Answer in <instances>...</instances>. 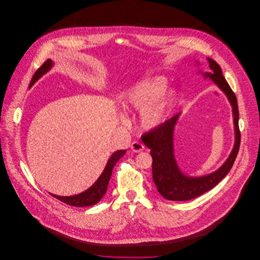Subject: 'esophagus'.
<instances>
[{"mask_svg":"<svg viewBox=\"0 0 260 260\" xmlns=\"http://www.w3.org/2000/svg\"><path fill=\"white\" fill-rule=\"evenodd\" d=\"M131 148H132V150H133V151H135V152H139V151L143 150L144 145H143L140 141L135 140V141H133V142L131 143Z\"/></svg>","mask_w":260,"mask_h":260,"instance_id":"1","label":"esophagus"}]
</instances>
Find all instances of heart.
Listing matches in <instances>:
<instances>
[{"label":"heart","instance_id":"heart-1","mask_svg":"<svg viewBox=\"0 0 260 260\" xmlns=\"http://www.w3.org/2000/svg\"><path fill=\"white\" fill-rule=\"evenodd\" d=\"M167 82L164 78H149L134 84L124 95L127 107L141 111V124L144 128H153L159 125L166 114L169 98L160 97L165 91Z\"/></svg>","mask_w":260,"mask_h":260}]
</instances>
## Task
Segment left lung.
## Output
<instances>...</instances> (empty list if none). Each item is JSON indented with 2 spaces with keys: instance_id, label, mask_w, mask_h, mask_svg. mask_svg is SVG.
Returning a JSON list of instances; mask_svg holds the SVG:
<instances>
[{
  "instance_id": "8db88e82",
  "label": "left lung",
  "mask_w": 260,
  "mask_h": 260,
  "mask_svg": "<svg viewBox=\"0 0 260 260\" xmlns=\"http://www.w3.org/2000/svg\"><path fill=\"white\" fill-rule=\"evenodd\" d=\"M211 73H206L214 83L225 93L233 106L234 123L236 130V142L234 149L226 162L214 173L203 177H188L178 169L173 154V130L178 116L164 122L141 136L144 144L150 149L152 157V179L158 191L170 201H188L217 185L230 172L238 155L241 132L239 128V108L237 97L225 81L220 67L211 58H208Z\"/></svg>"
}]
</instances>
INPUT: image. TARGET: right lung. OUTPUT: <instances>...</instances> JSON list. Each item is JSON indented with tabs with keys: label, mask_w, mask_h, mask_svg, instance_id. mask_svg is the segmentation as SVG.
Segmentation results:
<instances>
[{
	"label": "right lung",
	"mask_w": 260,
	"mask_h": 260,
	"mask_svg": "<svg viewBox=\"0 0 260 260\" xmlns=\"http://www.w3.org/2000/svg\"><path fill=\"white\" fill-rule=\"evenodd\" d=\"M52 64H53L52 63V61L50 59H47L35 73L32 79H31V82L29 84V87H31L38 79H40L44 74H46L52 68ZM125 152H126V150L116 151L112 155L111 159L109 160L105 170H103L102 174L99 176L97 181L86 191L76 194V196H71V197H60V196H56L53 193H51V196H53L55 199L66 203L68 205L75 206V207H88V206L95 205L107 192L113 169H114L115 165L117 164V162L125 154Z\"/></svg>",
	"instance_id": "1"
}]
</instances>
